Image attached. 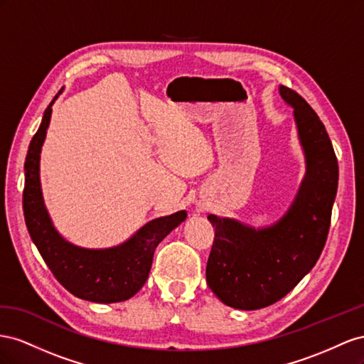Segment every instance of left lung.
<instances>
[{
	"label": "left lung",
	"instance_id": "left-lung-1",
	"mask_svg": "<svg viewBox=\"0 0 364 364\" xmlns=\"http://www.w3.org/2000/svg\"><path fill=\"white\" fill-rule=\"evenodd\" d=\"M279 92L294 108L306 161L291 207L276 224L257 230L230 218L207 216L215 227L207 285L236 309L276 304L311 272L325 247L337 193L338 164L325 124L296 91L280 85Z\"/></svg>",
	"mask_w": 364,
	"mask_h": 364
}]
</instances>
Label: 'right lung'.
Instances as JSON below:
<instances>
[{"label":"right lung","instance_id":"right-lung-1","mask_svg":"<svg viewBox=\"0 0 364 364\" xmlns=\"http://www.w3.org/2000/svg\"><path fill=\"white\" fill-rule=\"evenodd\" d=\"M58 96L47 107L24 163L23 209L27 230L50 272L73 296L96 304L123 302L140 291L149 276L155 248L188 213L180 210L152 220L128 241L102 250L82 248L65 241L50 220L39 181L41 148L46 140L51 105Z\"/></svg>","mask_w":364,"mask_h":364}]
</instances>
